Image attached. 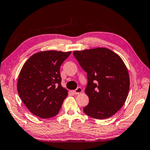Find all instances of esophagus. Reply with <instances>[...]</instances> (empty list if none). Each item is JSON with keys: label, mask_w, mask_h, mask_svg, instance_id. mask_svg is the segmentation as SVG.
Returning <instances> with one entry per match:
<instances>
[{"label": "esophagus", "mask_w": 150, "mask_h": 150, "mask_svg": "<svg viewBox=\"0 0 150 150\" xmlns=\"http://www.w3.org/2000/svg\"><path fill=\"white\" fill-rule=\"evenodd\" d=\"M82 91H83V90H82L81 88V87H77V89H76L75 90H74V91H73V93H74L75 95H77V94L81 93Z\"/></svg>", "instance_id": "esophagus-1"}]
</instances>
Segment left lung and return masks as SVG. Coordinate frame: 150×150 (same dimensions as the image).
<instances>
[{
	"instance_id": "8db88e82",
	"label": "left lung",
	"mask_w": 150,
	"mask_h": 150,
	"mask_svg": "<svg viewBox=\"0 0 150 150\" xmlns=\"http://www.w3.org/2000/svg\"><path fill=\"white\" fill-rule=\"evenodd\" d=\"M73 55L87 73L85 92L89 101L84 113L98 120L111 117L125 103L129 92V74L122 59L106 48L75 51Z\"/></svg>"
}]
</instances>
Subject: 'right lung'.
<instances>
[{"mask_svg":"<svg viewBox=\"0 0 150 150\" xmlns=\"http://www.w3.org/2000/svg\"><path fill=\"white\" fill-rule=\"evenodd\" d=\"M71 52L41 51L26 61L21 69L17 91L21 100L37 117L55 116L67 91L61 86L60 67Z\"/></svg>","mask_w":150,"mask_h":150,"instance_id":"obj_1","label":"right lung"}]
</instances>
